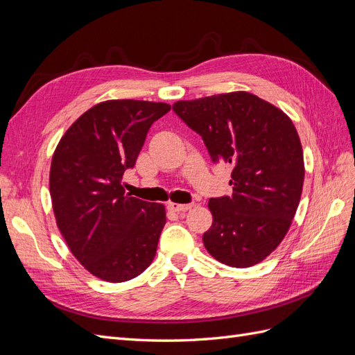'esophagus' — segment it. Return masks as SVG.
<instances>
[{
	"instance_id": "esophagus-1",
	"label": "esophagus",
	"mask_w": 355,
	"mask_h": 355,
	"mask_svg": "<svg viewBox=\"0 0 355 355\" xmlns=\"http://www.w3.org/2000/svg\"><path fill=\"white\" fill-rule=\"evenodd\" d=\"M192 207V204H178V202H168V209L171 211H176V213H182V211H187Z\"/></svg>"
}]
</instances>
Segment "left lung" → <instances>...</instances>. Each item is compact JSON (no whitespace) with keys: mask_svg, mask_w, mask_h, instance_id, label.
Returning <instances> with one entry per match:
<instances>
[{"mask_svg":"<svg viewBox=\"0 0 355 355\" xmlns=\"http://www.w3.org/2000/svg\"><path fill=\"white\" fill-rule=\"evenodd\" d=\"M173 111L202 137L213 163L232 166V196L209 201L207 252L234 268L262 262L286 237L302 196L296 127L282 110L247 92L179 101Z\"/></svg>","mask_w":355,"mask_h":355,"instance_id":"8db88e82","label":"left lung"}]
</instances>
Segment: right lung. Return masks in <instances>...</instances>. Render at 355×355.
<instances>
[{"label": "right lung", "mask_w": 355, "mask_h": 355, "mask_svg": "<svg viewBox=\"0 0 355 355\" xmlns=\"http://www.w3.org/2000/svg\"><path fill=\"white\" fill-rule=\"evenodd\" d=\"M168 111L163 102H101L68 128L53 154L58 228L77 261L101 280H132L154 261L166 207L125 196L121 180L149 127Z\"/></svg>", "instance_id": "right-lung-1"}]
</instances>
